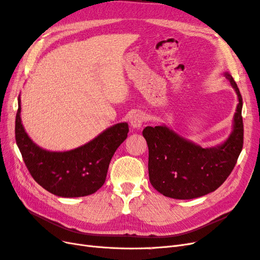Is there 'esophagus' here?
<instances>
[{
  "instance_id": "1",
  "label": "esophagus",
  "mask_w": 260,
  "mask_h": 260,
  "mask_svg": "<svg viewBox=\"0 0 260 260\" xmlns=\"http://www.w3.org/2000/svg\"><path fill=\"white\" fill-rule=\"evenodd\" d=\"M143 122H144V115L142 113L135 114L130 119L131 127L135 128V129H139L141 125H142Z\"/></svg>"
}]
</instances>
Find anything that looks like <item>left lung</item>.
<instances>
[{
    "instance_id": "left-lung-1",
    "label": "left lung",
    "mask_w": 260,
    "mask_h": 260,
    "mask_svg": "<svg viewBox=\"0 0 260 260\" xmlns=\"http://www.w3.org/2000/svg\"><path fill=\"white\" fill-rule=\"evenodd\" d=\"M224 77L238 95L232 131L221 144L202 147L179 136L166 124L146 127L148 177L155 190L167 198L192 200L206 195L230 176L243 147L242 96L229 73Z\"/></svg>"
}]
</instances>
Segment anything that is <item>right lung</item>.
Here are the masks:
<instances>
[{"mask_svg": "<svg viewBox=\"0 0 260 260\" xmlns=\"http://www.w3.org/2000/svg\"><path fill=\"white\" fill-rule=\"evenodd\" d=\"M20 95L15 136L30 175L46 191L60 198H81L104 184L116 149L127 139V122L116 123L79 147L52 152L37 145L21 123Z\"/></svg>", "mask_w": 260, "mask_h": 260, "instance_id": "right-lung-1", "label": "right lung"}]
</instances>
